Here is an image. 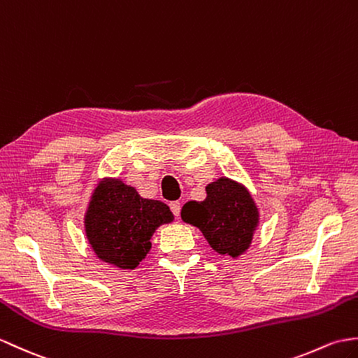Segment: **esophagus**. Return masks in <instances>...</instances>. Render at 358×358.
<instances>
[{
	"label": "esophagus",
	"instance_id": "obj_1",
	"mask_svg": "<svg viewBox=\"0 0 358 358\" xmlns=\"http://www.w3.org/2000/svg\"><path fill=\"white\" fill-rule=\"evenodd\" d=\"M169 207H171V210H172V213L176 215V217L178 218L180 217V210H181V204L178 203V201H172L171 204H169Z\"/></svg>",
	"mask_w": 358,
	"mask_h": 358
}]
</instances>
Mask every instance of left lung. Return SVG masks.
<instances>
[{
    "instance_id": "8db88e82",
    "label": "left lung",
    "mask_w": 358,
    "mask_h": 358,
    "mask_svg": "<svg viewBox=\"0 0 358 358\" xmlns=\"http://www.w3.org/2000/svg\"><path fill=\"white\" fill-rule=\"evenodd\" d=\"M206 192L204 201L185 204L181 218L201 230L215 252L238 257L250 247L259 221L253 198L244 186L226 177L207 185Z\"/></svg>"
}]
</instances>
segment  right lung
Listing matches in <instances>:
<instances>
[{"label": "right lung", "instance_id": "add662e5", "mask_svg": "<svg viewBox=\"0 0 358 358\" xmlns=\"http://www.w3.org/2000/svg\"><path fill=\"white\" fill-rule=\"evenodd\" d=\"M172 220L164 203L141 198L120 180H105L91 196L85 231L99 259L134 270L151 248L155 229Z\"/></svg>", "mask_w": 358, "mask_h": 358}]
</instances>
